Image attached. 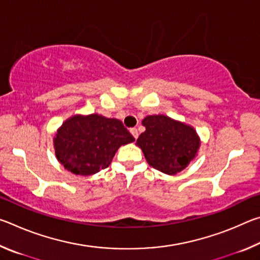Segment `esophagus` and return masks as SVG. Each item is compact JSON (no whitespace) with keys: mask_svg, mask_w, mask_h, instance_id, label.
I'll return each mask as SVG.
<instances>
[{"mask_svg":"<svg viewBox=\"0 0 260 260\" xmlns=\"http://www.w3.org/2000/svg\"><path fill=\"white\" fill-rule=\"evenodd\" d=\"M129 132H131V134L133 135V138H134V139H138V136H139L138 129H136V128H131V129H129Z\"/></svg>","mask_w":260,"mask_h":260,"instance_id":"34e87169","label":"esophagus"}]
</instances>
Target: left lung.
<instances>
[{"label": "left lung", "mask_w": 260, "mask_h": 260, "mask_svg": "<svg viewBox=\"0 0 260 260\" xmlns=\"http://www.w3.org/2000/svg\"><path fill=\"white\" fill-rule=\"evenodd\" d=\"M142 125L146 131L136 140V146L153 169L174 175L196 158L201 139L192 126L165 114L147 116Z\"/></svg>", "instance_id": "left-lung-1"}]
</instances>
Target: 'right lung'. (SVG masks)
<instances>
[{
	"instance_id": "1",
	"label": "right lung",
	"mask_w": 260,
	"mask_h": 260,
	"mask_svg": "<svg viewBox=\"0 0 260 260\" xmlns=\"http://www.w3.org/2000/svg\"><path fill=\"white\" fill-rule=\"evenodd\" d=\"M134 141L119 119L99 113L74 114L57 129L54 148L65 170L87 177L107 169L118 149Z\"/></svg>"
}]
</instances>
